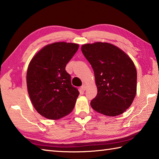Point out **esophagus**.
Listing matches in <instances>:
<instances>
[{"instance_id":"obj_1","label":"esophagus","mask_w":159,"mask_h":159,"mask_svg":"<svg viewBox=\"0 0 159 159\" xmlns=\"http://www.w3.org/2000/svg\"><path fill=\"white\" fill-rule=\"evenodd\" d=\"M80 88H81V89L82 90H83V91H85V89H86V85H85V84H83L81 87H80Z\"/></svg>"}]
</instances>
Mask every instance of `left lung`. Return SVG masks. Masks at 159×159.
Returning <instances> with one entry per match:
<instances>
[{
    "mask_svg": "<svg viewBox=\"0 0 159 159\" xmlns=\"http://www.w3.org/2000/svg\"><path fill=\"white\" fill-rule=\"evenodd\" d=\"M81 51L93 69L97 87L92 108L108 116L123 113L136 94L137 71L131 59L109 43L84 44Z\"/></svg>",
    "mask_w": 159,
    "mask_h": 159,
    "instance_id": "8db88e82",
    "label": "left lung"
}]
</instances>
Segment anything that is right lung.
<instances>
[{
  "label": "right lung",
  "instance_id": "right-lung-1",
  "mask_svg": "<svg viewBox=\"0 0 159 159\" xmlns=\"http://www.w3.org/2000/svg\"><path fill=\"white\" fill-rule=\"evenodd\" d=\"M79 47L73 43L48 44L28 66L26 81L30 100L36 111L47 119H60L74 107L79 92L71 85L65 67Z\"/></svg>",
  "mask_w": 159,
  "mask_h": 159
}]
</instances>
